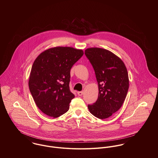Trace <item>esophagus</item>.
<instances>
[{"instance_id":"34e87169","label":"esophagus","mask_w":158,"mask_h":158,"mask_svg":"<svg viewBox=\"0 0 158 158\" xmlns=\"http://www.w3.org/2000/svg\"><path fill=\"white\" fill-rule=\"evenodd\" d=\"M77 94H78V95L79 96H81V95L83 94V91H80V92H78Z\"/></svg>"}]
</instances>
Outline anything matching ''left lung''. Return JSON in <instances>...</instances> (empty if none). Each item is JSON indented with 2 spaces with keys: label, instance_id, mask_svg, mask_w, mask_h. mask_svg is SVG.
I'll return each mask as SVG.
<instances>
[{
  "label": "left lung",
  "instance_id": "1",
  "mask_svg": "<svg viewBox=\"0 0 158 158\" xmlns=\"http://www.w3.org/2000/svg\"><path fill=\"white\" fill-rule=\"evenodd\" d=\"M85 53L94 68L98 85V99L88 105V109L95 117L107 118L121 108L127 97V69L122 60L108 50L92 47Z\"/></svg>",
  "mask_w": 158,
  "mask_h": 158
}]
</instances>
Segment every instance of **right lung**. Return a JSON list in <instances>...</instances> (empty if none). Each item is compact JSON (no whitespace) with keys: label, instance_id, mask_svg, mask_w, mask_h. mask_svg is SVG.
I'll return each mask as SVG.
<instances>
[{"label":"right lung","instance_id":"obj_1","mask_svg":"<svg viewBox=\"0 0 158 158\" xmlns=\"http://www.w3.org/2000/svg\"><path fill=\"white\" fill-rule=\"evenodd\" d=\"M82 50L56 47L42 52L35 60L29 89L38 108L54 118L66 113L75 97L69 89L70 69L83 55Z\"/></svg>","mask_w":158,"mask_h":158}]
</instances>
